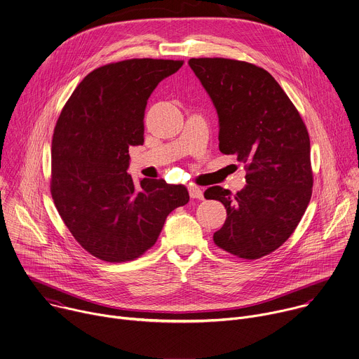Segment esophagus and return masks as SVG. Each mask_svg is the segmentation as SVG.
Listing matches in <instances>:
<instances>
[{
    "label": "esophagus",
    "mask_w": 359,
    "mask_h": 359,
    "mask_svg": "<svg viewBox=\"0 0 359 359\" xmlns=\"http://www.w3.org/2000/svg\"><path fill=\"white\" fill-rule=\"evenodd\" d=\"M189 194L191 198H198V200H203L204 198V194H203V190L194 184H190L189 186Z\"/></svg>",
    "instance_id": "obj_1"
}]
</instances>
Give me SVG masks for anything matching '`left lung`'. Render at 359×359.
Instances as JSON below:
<instances>
[{
  "mask_svg": "<svg viewBox=\"0 0 359 359\" xmlns=\"http://www.w3.org/2000/svg\"><path fill=\"white\" fill-rule=\"evenodd\" d=\"M189 66L218 115L219 151L247 166V186L232 194L204 191L226 208L214 243L244 259L278 250L300 222L313 187L310 138L296 107L264 69L222 57L190 59Z\"/></svg>",
  "mask_w": 359,
  "mask_h": 359,
  "instance_id": "obj_1",
  "label": "left lung"
}]
</instances>
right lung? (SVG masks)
I'll list each match as a JSON object with an SVG mask.
<instances>
[{
	"mask_svg": "<svg viewBox=\"0 0 359 359\" xmlns=\"http://www.w3.org/2000/svg\"><path fill=\"white\" fill-rule=\"evenodd\" d=\"M183 62L131 59L93 70L60 112L52 140V197L76 241L107 262L141 257L168 215L189 203L183 184L141 179L130 147L144 144V115L156 86Z\"/></svg>",
	"mask_w": 359,
	"mask_h": 359,
	"instance_id": "obj_1",
	"label": "right lung"
}]
</instances>
